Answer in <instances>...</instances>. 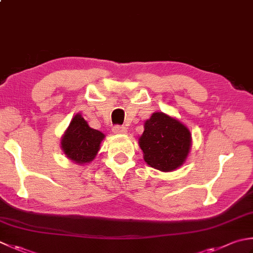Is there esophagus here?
Returning a JSON list of instances; mask_svg holds the SVG:
<instances>
[{
  "mask_svg": "<svg viewBox=\"0 0 253 253\" xmlns=\"http://www.w3.org/2000/svg\"><path fill=\"white\" fill-rule=\"evenodd\" d=\"M113 132L116 133V135H125V133H127V128L124 126H115L113 128Z\"/></svg>",
  "mask_w": 253,
  "mask_h": 253,
  "instance_id": "obj_1",
  "label": "esophagus"
}]
</instances>
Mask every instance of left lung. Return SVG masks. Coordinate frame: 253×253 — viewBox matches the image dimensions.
<instances>
[{"mask_svg": "<svg viewBox=\"0 0 253 253\" xmlns=\"http://www.w3.org/2000/svg\"><path fill=\"white\" fill-rule=\"evenodd\" d=\"M143 128L138 143L147 165L162 172L179 169L191 150L192 135L189 128L175 117L162 112L153 113Z\"/></svg>", "mask_w": 253, "mask_h": 253, "instance_id": "1", "label": "left lung"}]
</instances>
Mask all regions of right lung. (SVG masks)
<instances>
[{
	"instance_id": "add662e5",
	"label": "right lung",
	"mask_w": 253,
	"mask_h": 253,
	"mask_svg": "<svg viewBox=\"0 0 253 253\" xmlns=\"http://www.w3.org/2000/svg\"><path fill=\"white\" fill-rule=\"evenodd\" d=\"M105 135L88 126L80 113L76 114L61 137V149L69 160L84 166L90 163L100 150Z\"/></svg>"
}]
</instances>
